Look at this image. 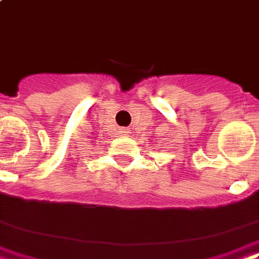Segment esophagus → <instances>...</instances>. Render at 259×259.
<instances>
[{"label":"esophagus","instance_id":"obj_1","mask_svg":"<svg viewBox=\"0 0 259 259\" xmlns=\"http://www.w3.org/2000/svg\"><path fill=\"white\" fill-rule=\"evenodd\" d=\"M120 134H121L122 137H128V135L131 134V130H130V128H121V130H120Z\"/></svg>","mask_w":259,"mask_h":259}]
</instances>
